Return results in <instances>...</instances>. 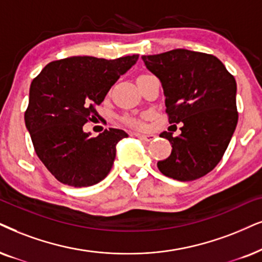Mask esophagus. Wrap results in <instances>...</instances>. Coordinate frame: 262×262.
Instances as JSON below:
<instances>
[{
    "label": "esophagus",
    "instance_id": "34e87169",
    "mask_svg": "<svg viewBox=\"0 0 262 262\" xmlns=\"http://www.w3.org/2000/svg\"><path fill=\"white\" fill-rule=\"evenodd\" d=\"M137 137L144 141H152L156 138L154 134H137Z\"/></svg>",
    "mask_w": 262,
    "mask_h": 262
}]
</instances>
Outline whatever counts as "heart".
<instances>
[{"instance_id":"obj_1","label":"heart","mask_w":262,"mask_h":262,"mask_svg":"<svg viewBox=\"0 0 262 262\" xmlns=\"http://www.w3.org/2000/svg\"><path fill=\"white\" fill-rule=\"evenodd\" d=\"M125 122H127L129 125H132V127H141L142 125V122L139 120V118H135V117L125 118Z\"/></svg>"}]
</instances>
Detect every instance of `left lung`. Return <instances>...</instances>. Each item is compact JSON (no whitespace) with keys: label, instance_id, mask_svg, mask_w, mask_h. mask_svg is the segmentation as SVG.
<instances>
[{"label":"left lung","instance_id":"1","mask_svg":"<svg viewBox=\"0 0 262 262\" xmlns=\"http://www.w3.org/2000/svg\"><path fill=\"white\" fill-rule=\"evenodd\" d=\"M141 59L160 78L169 123L183 125L178 137L160 134L173 148L158 169L179 181L204 177L221 161L236 129V79L216 57L201 52L179 48Z\"/></svg>","mask_w":262,"mask_h":262}]
</instances>
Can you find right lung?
Listing matches in <instances>:
<instances>
[{
    "mask_svg": "<svg viewBox=\"0 0 262 262\" xmlns=\"http://www.w3.org/2000/svg\"><path fill=\"white\" fill-rule=\"evenodd\" d=\"M138 59L66 58L49 62L31 82L25 125L38 158L58 181L87 187L110 173L116 145L128 134L110 128L91 138L83 124L94 120L95 105Z\"/></svg>",
    "mask_w": 262,
    "mask_h": 262,
    "instance_id": "add662e5",
    "label": "right lung"
}]
</instances>
